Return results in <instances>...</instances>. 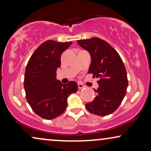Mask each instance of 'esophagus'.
Wrapping results in <instances>:
<instances>
[{
	"label": "esophagus",
	"instance_id": "34e87169",
	"mask_svg": "<svg viewBox=\"0 0 151 151\" xmlns=\"http://www.w3.org/2000/svg\"><path fill=\"white\" fill-rule=\"evenodd\" d=\"M78 88H79V89H82L84 88V86H83L81 83H78Z\"/></svg>",
	"mask_w": 151,
	"mask_h": 151
}]
</instances>
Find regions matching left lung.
<instances>
[{"label":"left lung","mask_w":151,"mask_h":151,"mask_svg":"<svg viewBox=\"0 0 151 151\" xmlns=\"http://www.w3.org/2000/svg\"><path fill=\"white\" fill-rule=\"evenodd\" d=\"M80 47L91 55L88 73L100 78L97 96L86 108L91 114L105 116L112 114L121 104L128 85L127 72L121 56L106 41L100 38L77 40Z\"/></svg>","instance_id":"obj_1"}]
</instances>
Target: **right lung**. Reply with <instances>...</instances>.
Here are the masks:
<instances>
[{
	"instance_id": "obj_1",
	"label": "right lung",
	"mask_w": 151,
	"mask_h": 151,
	"mask_svg": "<svg viewBox=\"0 0 151 151\" xmlns=\"http://www.w3.org/2000/svg\"><path fill=\"white\" fill-rule=\"evenodd\" d=\"M72 43L46 41L34 51L26 65V100L33 111L44 119H53L61 115L68 106V96L77 91L75 81L63 84L56 79V72L61 63L60 56Z\"/></svg>"
}]
</instances>
